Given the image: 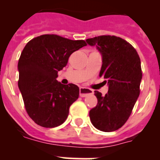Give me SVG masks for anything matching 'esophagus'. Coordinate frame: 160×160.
Segmentation results:
<instances>
[{"label": "esophagus", "instance_id": "1", "mask_svg": "<svg viewBox=\"0 0 160 160\" xmlns=\"http://www.w3.org/2000/svg\"><path fill=\"white\" fill-rule=\"evenodd\" d=\"M79 93H80V96L82 98L86 97L88 94H94V91L92 90H90V89L85 88V87H80L79 89Z\"/></svg>", "mask_w": 160, "mask_h": 160}]
</instances>
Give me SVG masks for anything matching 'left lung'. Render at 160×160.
<instances>
[{
	"label": "left lung",
	"mask_w": 160,
	"mask_h": 160,
	"mask_svg": "<svg viewBox=\"0 0 160 160\" xmlns=\"http://www.w3.org/2000/svg\"><path fill=\"white\" fill-rule=\"evenodd\" d=\"M87 42L102 54L99 76L108 85L105 96L94 91L98 104L90 111V121L99 131H114L128 121L140 93V58L135 48L118 37L103 35L87 39Z\"/></svg>",
	"instance_id": "8db88e82"
}]
</instances>
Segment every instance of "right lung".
Wrapping results in <instances>:
<instances>
[{
	"instance_id": "right-lung-1",
	"label": "right lung",
	"mask_w": 160,
	"mask_h": 160,
	"mask_svg": "<svg viewBox=\"0 0 160 160\" xmlns=\"http://www.w3.org/2000/svg\"><path fill=\"white\" fill-rule=\"evenodd\" d=\"M86 46L83 40L45 34L29 41L23 49L18 61V87L25 110L38 125L56 128L67 118L70 107L78 98L79 88L56 78L70 55Z\"/></svg>"
}]
</instances>
